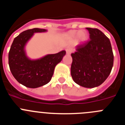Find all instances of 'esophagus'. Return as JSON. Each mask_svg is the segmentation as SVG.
I'll return each mask as SVG.
<instances>
[{
  "label": "esophagus",
  "instance_id": "34e87169",
  "mask_svg": "<svg viewBox=\"0 0 125 125\" xmlns=\"http://www.w3.org/2000/svg\"><path fill=\"white\" fill-rule=\"evenodd\" d=\"M66 54H70L73 51H72V49H70V48H68V49H66Z\"/></svg>",
  "mask_w": 125,
  "mask_h": 125
}]
</instances>
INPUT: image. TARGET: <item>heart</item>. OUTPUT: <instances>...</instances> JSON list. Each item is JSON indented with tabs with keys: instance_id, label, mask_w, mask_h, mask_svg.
I'll use <instances>...</instances> for the list:
<instances>
[{
	"instance_id": "1",
	"label": "heart",
	"mask_w": 125,
	"mask_h": 125,
	"mask_svg": "<svg viewBox=\"0 0 125 125\" xmlns=\"http://www.w3.org/2000/svg\"><path fill=\"white\" fill-rule=\"evenodd\" d=\"M66 37L71 40H73L75 38H76L77 42L83 44L88 39V34H87L86 32L84 31H78L73 30V31H69L66 34Z\"/></svg>"
}]
</instances>
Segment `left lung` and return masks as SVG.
Instances as JSON below:
<instances>
[{
  "mask_svg": "<svg viewBox=\"0 0 125 125\" xmlns=\"http://www.w3.org/2000/svg\"><path fill=\"white\" fill-rule=\"evenodd\" d=\"M90 40L76 47L71 74L76 84L93 88L107 79L113 66V53L110 39L98 29L87 27Z\"/></svg>",
  "mask_w": 125,
  "mask_h": 125,
  "instance_id": "left-lung-1",
  "label": "left lung"
}]
</instances>
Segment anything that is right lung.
Here are the masks:
<instances>
[{"label": "right lung", "mask_w": 125, "mask_h": 125, "mask_svg": "<svg viewBox=\"0 0 125 125\" xmlns=\"http://www.w3.org/2000/svg\"><path fill=\"white\" fill-rule=\"evenodd\" d=\"M44 29L34 28L22 32L14 39L9 52L10 70L19 83L27 88L42 86L51 81L56 65L66 54L65 51L47 54L40 59H31L26 55L25 46L34 33L44 32Z\"/></svg>", "instance_id": "add662e5"}]
</instances>
